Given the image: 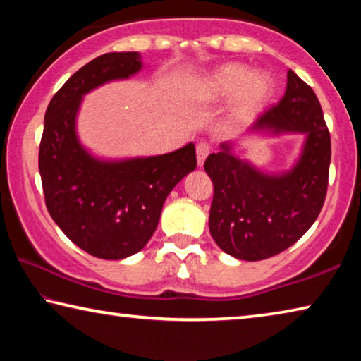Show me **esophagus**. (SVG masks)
<instances>
[{"label":"esophagus","instance_id":"esophagus-1","mask_svg":"<svg viewBox=\"0 0 361 361\" xmlns=\"http://www.w3.org/2000/svg\"><path fill=\"white\" fill-rule=\"evenodd\" d=\"M210 152V146L207 143H199L197 146H195V156H197V164L199 166H202V164L205 162L207 156H209Z\"/></svg>","mask_w":361,"mask_h":361}]
</instances>
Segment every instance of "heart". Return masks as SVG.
Segmentation results:
<instances>
[{
	"mask_svg": "<svg viewBox=\"0 0 361 361\" xmlns=\"http://www.w3.org/2000/svg\"><path fill=\"white\" fill-rule=\"evenodd\" d=\"M274 94V79L267 71L228 62L204 73L189 85V99L200 105H218L232 100L231 119L247 122L267 105Z\"/></svg>",
	"mask_w": 361,
	"mask_h": 361,
	"instance_id": "obj_1",
	"label": "heart"
}]
</instances>
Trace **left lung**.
I'll use <instances>...</instances> for the list:
<instances>
[{
    "label": "left lung",
    "instance_id": "1",
    "mask_svg": "<svg viewBox=\"0 0 361 361\" xmlns=\"http://www.w3.org/2000/svg\"><path fill=\"white\" fill-rule=\"evenodd\" d=\"M285 135L305 137L288 171H261L236 149L240 138L219 145L204 164L215 189L210 234L235 259L261 261L282 253L307 232L325 202L329 132L315 92L291 70L283 99L240 137Z\"/></svg>",
    "mask_w": 361,
    "mask_h": 361
}]
</instances>
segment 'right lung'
Returning a JSON list of instances; mask_svg holds the SVG:
<instances>
[{"mask_svg": "<svg viewBox=\"0 0 361 361\" xmlns=\"http://www.w3.org/2000/svg\"><path fill=\"white\" fill-rule=\"evenodd\" d=\"M142 70L140 52L103 54L62 85L44 116L39 173L46 207L63 234L95 258L124 259L143 250L167 195L197 166L194 143L167 154L113 159L79 138L84 97Z\"/></svg>", "mask_w": 361, "mask_h": 361, "instance_id": "add662e5", "label": "right lung"}]
</instances>
